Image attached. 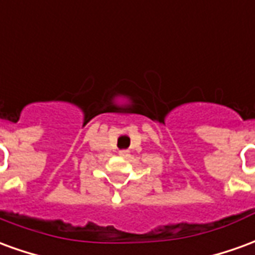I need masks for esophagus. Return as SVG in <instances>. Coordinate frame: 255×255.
<instances>
[{
	"instance_id": "34e87169",
	"label": "esophagus",
	"mask_w": 255,
	"mask_h": 255,
	"mask_svg": "<svg viewBox=\"0 0 255 255\" xmlns=\"http://www.w3.org/2000/svg\"><path fill=\"white\" fill-rule=\"evenodd\" d=\"M119 153H120V155H122V157H124V155H127V154H128L127 150H120Z\"/></svg>"
}]
</instances>
